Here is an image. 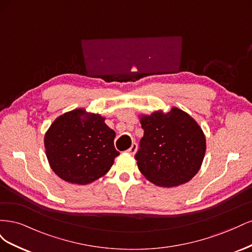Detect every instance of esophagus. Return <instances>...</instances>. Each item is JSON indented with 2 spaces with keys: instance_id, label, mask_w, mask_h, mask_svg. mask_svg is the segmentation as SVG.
Listing matches in <instances>:
<instances>
[{
  "instance_id": "obj_1",
  "label": "esophagus",
  "mask_w": 252,
  "mask_h": 252,
  "mask_svg": "<svg viewBox=\"0 0 252 252\" xmlns=\"http://www.w3.org/2000/svg\"><path fill=\"white\" fill-rule=\"evenodd\" d=\"M136 148H138V145H136V143H132L131 147L129 148L127 151H128L130 155H134L135 151H136Z\"/></svg>"
}]
</instances>
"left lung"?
<instances>
[{"instance_id":"left-lung-1","label":"left lung","mask_w":252,"mask_h":252,"mask_svg":"<svg viewBox=\"0 0 252 252\" xmlns=\"http://www.w3.org/2000/svg\"><path fill=\"white\" fill-rule=\"evenodd\" d=\"M144 136L135 159L141 173L154 184L173 187L191 180L206 151L201 127L183 110L156 111L141 118Z\"/></svg>"}]
</instances>
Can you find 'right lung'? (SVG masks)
Listing matches in <instances>:
<instances>
[{
    "label": "right lung",
    "instance_id": "right-lung-1",
    "mask_svg": "<svg viewBox=\"0 0 252 252\" xmlns=\"http://www.w3.org/2000/svg\"><path fill=\"white\" fill-rule=\"evenodd\" d=\"M100 114L75 109L60 116L45 134L51 169L72 184L85 185L107 173L120 152L116 132Z\"/></svg>",
    "mask_w": 252,
    "mask_h": 252
}]
</instances>
